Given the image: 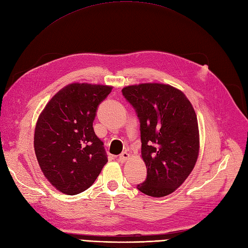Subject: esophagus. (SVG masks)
<instances>
[{
	"label": "esophagus",
	"mask_w": 248,
	"mask_h": 248,
	"mask_svg": "<svg viewBox=\"0 0 248 248\" xmlns=\"http://www.w3.org/2000/svg\"><path fill=\"white\" fill-rule=\"evenodd\" d=\"M129 157H130V154H127L126 151H124V153H123V154L118 155V158H119V161H121V162H125Z\"/></svg>",
	"instance_id": "esophagus-1"
}]
</instances>
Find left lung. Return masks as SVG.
<instances>
[{
    "instance_id": "8db88e82",
    "label": "left lung",
    "mask_w": 248,
    "mask_h": 248,
    "mask_svg": "<svg viewBox=\"0 0 248 248\" xmlns=\"http://www.w3.org/2000/svg\"><path fill=\"white\" fill-rule=\"evenodd\" d=\"M140 122L141 155L146 179L137 188L150 197H165L193 171L199 154L195 110L186 94L171 85L143 83L122 90Z\"/></svg>"
}]
</instances>
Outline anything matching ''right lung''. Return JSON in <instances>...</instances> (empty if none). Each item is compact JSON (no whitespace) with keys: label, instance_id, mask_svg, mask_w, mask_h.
<instances>
[{"label":"right lung","instance_id":"obj_1","mask_svg":"<svg viewBox=\"0 0 248 248\" xmlns=\"http://www.w3.org/2000/svg\"><path fill=\"white\" fill-rule=\"evenodd\" d=\"M111 91L107 85L69 84L38 118L34 138L38 163L45 177L63 194L73 196L89 188L108 161L93 123Z\"/></svg>","mask_w":248,"mask_h":248}]
</instances>
